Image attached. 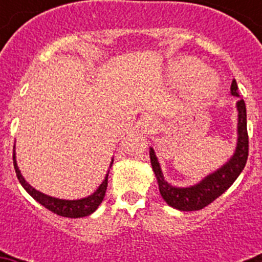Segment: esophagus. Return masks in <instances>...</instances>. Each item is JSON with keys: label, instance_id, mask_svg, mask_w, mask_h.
I'll list each match as a JSON object with an SVG mask.
<instances>
[{"label": "esophagus", "instance_id": "1", "mask_svg": "<svg viewBox=\"0 0 262 262\" xmlns=\"http://www.w3.org/2000/svg\"><path fill=\"white\" fill-rule=\"evenodd\" d=\"M140 127H142V131L144 134H152L159 127V120L152 117V115H145V117H143L142 122H140Z\"/></svg>", "mask_w": 262, "mask_h": 262}]
</instances>
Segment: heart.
<instances>
[{"label":"heart","instance_id":"b5f03b06","mask_svg":"<svg viewBox=\"0 0 262 262\" xmlns=\"http://www.w3.org/2000/svg\"><path fill=\"white\" fill-rule=\"evenodd\" d=\"M201 69H202V67H201L198 61L191 59H185L173 66L170 75H172L174 81H186L193 78L195 75H198ZM216 86L217 80L211 72L203 71L198 76V78H196L195 89L201 94H203V96H209V94L214 93Z\"/></svg>","mask_w":262,"mask_h":262}]
</instances>
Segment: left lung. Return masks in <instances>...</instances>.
<instances>
[{
  "instance_id": "8db88e82",
  "label": "left lung",
  "mask_w": 262,
  "mask_h": 262,
  "mask_svg": "<svg viewBox=\"0 0 262 262\" xmlns=\"http://www.w3.org/2000/svg\"><path fill=\"white\" fill-rule=\"evenodd\" d=\"M231 94L235 97H240L235 80L232 81V85H231ZM236 107L239 111V114H237L239 122H237V144H236L235 154L228 160V163L217 169L216 172L203 178L200 184L189 187H176L168 184L161 172L154 148H151L149 156H151L152 169H154L157 184H159L160 194L164 201L169 206H172L173 209L181 210V211L202 210L203 207L214 202L217 196H221L243 172V169L247 164V159H248L249 147L248 131H247V108H245L244 99L237 101Z\"/></svg>"
}]
</instances>
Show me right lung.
<instances>
[{"mask_svg":"<svg viewBox=\"0 0 262 262\" xmlns=\"http://www.w3.org/2000/svg\"><path fill=\"white\" fill-rule=\"evenodd\" d=\"M113 161L111 160L110 168L113 165ZM13 163H14V169H15V173H17V177L19 180L20 185L25 187V190L30 194V195L36 201V202L40 203L41 206H45L46 209H48L50 211H52L53 214H57L60 216H66V217H82L88 216L92 212L96 211L98 209V206L102 203L103 196H105L106 189H107V177L108 172L106 174L105 180L102 181V184L99 185V187L94 191L92 195L86 196V198H81V200H59V198H53V196L46 195V194L40 193L39 190L34 189L31 185H29L26 182V180L23 178V176L20 174V170L17 165V160H15V151L13 152Z\"/></svg>","mask_w":262,"mask_h":262,"instance_id":"obj_1","label":"right lung"}]
</instances>
